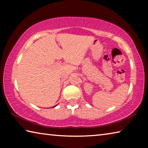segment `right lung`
<instances>
[{
	"mask_svg": "<svg viewBox=\"0 0 148 148\" xmlns=\"http://www.w3.org/2000/svg\"><path fill=\"white\" fill-rule=\"evenodd\" d=\"M56 106H53V107H52V108H53V107H56Z\"/></svg>",
	"mask_w": 148,
	"mask_h": 148,
	"instance_id": "add662e5",
	"label": "right lung"
}]
</instances>
